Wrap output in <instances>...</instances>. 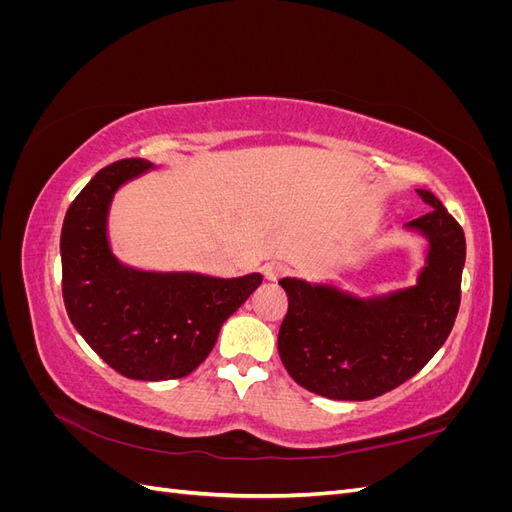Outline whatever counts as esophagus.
<instances>
[{
    "label": "esophagus",
    "instance_id": "34e87169",
    "mask_svg": "<svg viewBox=\"0 0 512 512\" xmlns=\"http://www.w3.org/2000/svg\"><path fill=\"white\" fill-rule=\"evenodd\" d=\"M262 273H265L269 282H277L280 277H284L288 273V267L284 265V262H267V265L262 267Z\"/></svg>",
    "mask_w": 512,
    "mask_h": 512
}]
</instances>
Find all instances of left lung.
I'll return each mask as SVG.
<instances>
[{"label": "left lung", "mask_w": 512, "mask_h": 512, "mask_svg": "<svg viewBox=\"0 0 512 512\" xmlns=\"http://www.w3.org/2000/svg\"><path fill=\"white\" fill-rule=\"evenodd\" d=\"M416 192L431 209L406 224L429 241L414 286L361 299L329 284L280 280L288 314L277 350L303 389L342 401L374 399L418 374L446 342L461 303L466 237L436 196Z\"/></svg>", "instance_id": "8db88e82"}]
</instances>
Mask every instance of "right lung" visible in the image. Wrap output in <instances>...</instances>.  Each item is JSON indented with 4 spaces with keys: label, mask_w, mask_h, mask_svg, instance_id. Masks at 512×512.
Returning a JSON list of instances; mask_svg holds the SVG:
<instances>
[{
    "label": "right lung",
    "mask_w": 512,
    "mask_h": 512,
    "mask_svg": "<svg viewBox=\"0 0 512 512\" xmlns=\"http://www.w3.org/2000/svg\"><path fill=\"white\" fill-rule=\"evenodd\" d=\"M151 168L141 158L113 162L74 198L61 228V290L74 329L106 365L160 382L188 376L207 359L262 275L222 280L121 265L108 245V209L123 183Z\"/></svg>",
    "instance_id": "add662e5"
}]
</instances>
